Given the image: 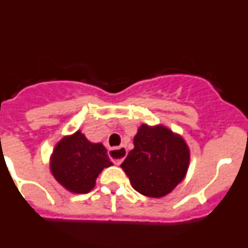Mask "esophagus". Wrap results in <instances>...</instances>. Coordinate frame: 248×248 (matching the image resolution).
Segmentation results:
<instances>
[{"label":"esophagus","mask_w":248,"mask_h":248,"mask_svg":"<svg viewBox=\"0 0 248 248\" xmlns=\"http://www.w3.org/2000/svg\"><path fill=\"white\" fill-rule=\"evenodd\" d=\"M126 154H128V150L124 146H118V148H110L108 151V155L113 163L115 165H120L123 163V160L125 159Z\"/></svg>","instance_id":"1"}]
</instances>
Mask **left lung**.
I'll return each instance as SVG.
<instances>
[{"instance_id":"left-lung-1","label":"left lung","mask_w":248,"mask_h":248,"mask_svg":"<svg viewBox=\"0 0 248 248\" xmlns=\"http://www.w3.org/2000/svg\"><path fill=\"white\" fill-rule=\"evenodd\" d=\"M189 164L190 149L181 135L161 124H143L134 137V149L120 166L138 192L157 199L184 180Z\"/></svg>"}]
</instances>
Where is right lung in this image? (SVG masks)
Wrapping results in <instances>:
<instances>
[{"label":"right lung","instance_id":"obj_1","mask_svg":"<svg viewBox=\"0 0 248 248\" xmlns=\"http://www.w3.org/2000/svg\"><path fill=\"white\" fill-rule=\"evenodd\" d=\"M110 165L105 146L89 141L80 130L59 140L49 161L54 179L73 194L93 190L98 175Z\"/></svg>","mask_w":248,"mask_h":248}]
</instances>
